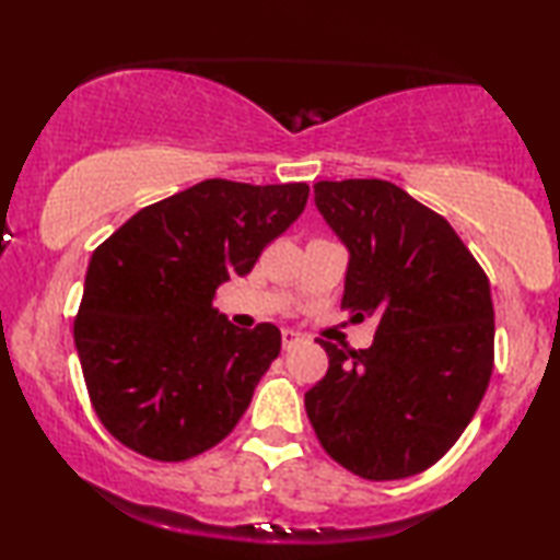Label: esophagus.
I'll list each match as a JSON object with an SVG mask.
<instances>
[{"label": "esophagus", "instance_id": "1", "mask_svg": "<svg viewBox=\"0 0 560 560\" xmlns=\"http://www.w3.org/2000/svg\"><path fill=\"white\" fill-rule=\"evenodd\" d=\"M305 339V336L301 331H293V328H285L282 331V349H293L295 343H301Z\"/></svg>", "mask_w": 560, "mask_h": 560}]
</instances>
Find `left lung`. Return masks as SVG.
Here are the masks:
<instances>
[{
	"instance_id": "left-lung-1",
	"label": "left lung",
	"mask_w": 560,
	"mask_h": 560,
	"mask_svg": "<svg viewBox=\"0 0 560 560\" xmlns=\"http://www.w3.org/2000/svg\"><path fill=\"white\" fill-rule=\"evenodd\" d=\"M316 206L349 247L341 308L377 316L370 349H336L305 412L326 454L370 481L425 471L471 423L494 370L481 265L435 213L389 180H318Z\"/></svg>"
}]
</instances>
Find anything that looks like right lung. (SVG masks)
Returning a JSON list of instances; mask_svg holds the SVG:
<instances>
[{
    "mask_svg": "<svg viewBox=\"0 0 560 560\" xmlns=\"http://www.w3.org/2000/svg\"><path fill=\"white\" fill-rule=\"evenodd\" d=\"M308 183H196L144 206L91 255L73 320L98 420L152 462L224 441L280 354L278 326L236 328L213 308L301 217Z\"/></svg>",
    "mask_w": 560,
    "mask_h": 560,
    "instance_id": "right-lung-1",
    "label": "right lung"
}]
</instances>
